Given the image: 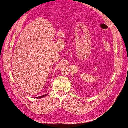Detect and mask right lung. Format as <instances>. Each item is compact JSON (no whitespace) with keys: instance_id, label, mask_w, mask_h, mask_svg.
<instances>
[{"instance_id":"obj_1","label":"right lung","mask_w":128,"mask_h":128,"mask_svg":"<svg viewBox=\"0 0 128 128\" xmlns=\"http://www.w3.org/2000/svg\"><path fill=\"white\" fill-rule=\"evenodd\" d=\"M48 95V94H46V95H44L43 96H40V97H37L36 98H44V97H45L46 96H47Z\"/></svg>"}]
</instances>
